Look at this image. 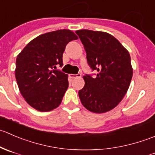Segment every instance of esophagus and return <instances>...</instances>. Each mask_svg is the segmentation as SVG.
I'll list each match as a JSON object with an SVG mask.
<instances>
[{
  "label": "esophagus",
  "instance_id": "1",
  "mask_svg": "<svg viewBox=\"0 0 155 155\" xmlns=\"http://www.w3.org/2000/svg\"><path fill=\"white\" fill-rule=\"evenodd\" d=\"M70 77L71 79H76V78H80L81 74L80 73H77V74H70Z\"/></svg>",
  "mask_w": 155,
  "mask_h": 155
}]
</instances>
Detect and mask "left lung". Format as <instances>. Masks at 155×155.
I'll return each instance as SVG.
<instances>
[{
	"instance_id": "1",
	"label": "left lung",
	"mask_w": 155,
	"mask_h": 155,
	"mask_svg": "<svg viewBox=\"0 0 155 155\" xmlns=\"http://www.w3.org/2000/svg\"><path fill=\"white\" fill-rule=\"evenodd\" d=\"M87 54V64L97 71L95 78L83 76L85 85L79 91L81 103L95 113L109 112L126 94L133 76L129 51L107 32L91 30L76 31Z\"/></svg>"
}]
</instances>
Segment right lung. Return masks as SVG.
Instances as JSON below:
<instances>
[{
    "instance_id": "obj_1",
    "label": "right lung",
    "mask_w": 155,
    "mask_h": 155,
    "mask_svg": "<svg viewBox=\"0 0 155 155\" xmlns=\"http://www.w3.org/2000/svg\"><path fill=\"white\" fill-rule=\"evenodd\" d=\"M78 37L63 29L38 36L18 54L15 75L26 102L40 112H49L61 103L68 89V75L56 70L63 65L67 44Z\"/></svg>"
}]
</instances>
